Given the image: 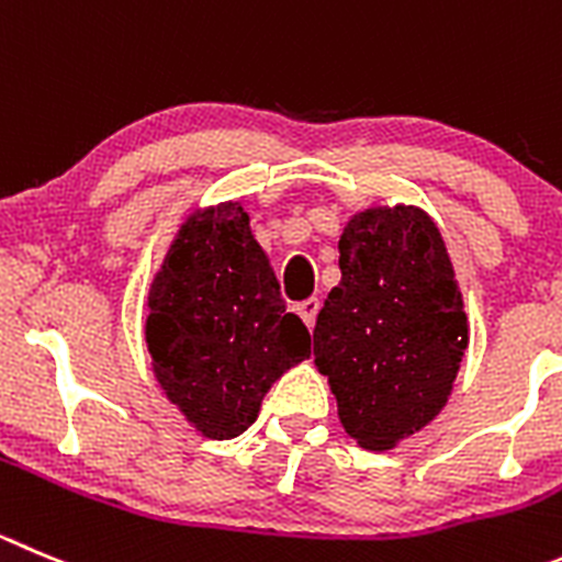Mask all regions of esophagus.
<instances>
[{
    "label": "esophagus",
    "mask_w": 562,
    "mask_h": 562,
    "mask_svg": "<svg viewBox=\"0 0 562 562\" xmlns=\"http://www.w3.org/2000/svg\"><path fill=\"white\" fill-rule=\"evenodd\" d=\"M318 307H322V302H318V299H305V302H299L296 305V313L302 316V322H305L311 329H313V324H316Z\"/></svg>",
    "instance_id": "obj_1"
}]
</instances>
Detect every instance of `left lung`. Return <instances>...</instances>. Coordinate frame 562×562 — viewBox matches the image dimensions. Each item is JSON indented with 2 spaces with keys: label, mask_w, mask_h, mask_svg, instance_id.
<instances>
[{
  "label": "left lung",
  "mask_w": 562,
  "mask_h": 562,
  "mask_svg": "<svg viewBox=\"0 0 562 562\" xmlns=\"http://www.w3.org/2000/svg\"><path fill=\"white\" fill-rule=\"evenodd\" d=\"M338 249L340 282L316 318L313 355L346 432L380 452L443 411L469 318L447 244L416 204L360 210Z\"/></svg>",
  "instance_id": "1"
}]
</instances>
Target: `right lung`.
I'll use <instances>...</instances> for the list:
<instances>
[{
  "label": "right lung",
  "instance_id": "1",
  "mask_svg": "<svg viewBox=\"0 0 562 562\" xmlns=\"http://www.w3.org/2000/svg\"><path fill=\"white\" fill-rule=\"evenodd\" d=\"M146 346L171 405L204 438H238L269 387L311 358V333L285 313L249 213L224 202L191 213L149 288Z\"/></svg>",
  "mask_w": 562,
  "mask_h": 562
}]
</instances>
